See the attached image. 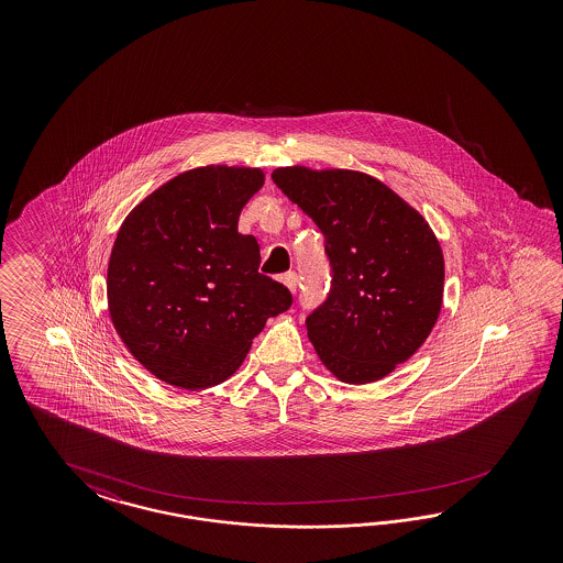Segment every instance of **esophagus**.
Instances as JSON below:
<instances>
[{
    "label": "esophagus",
    "instance_id": "obj_1",
    "mask_svg": "<svg viewBox=\"0 0 563 563\" xmlns=\"http://www.w3.org/2000/svg\"><path fill=\"white\" fill-rule=\"evenodd\" d=\"M280 280H283V285H285V287H287V289H289L290 292H295V289H297V274H283V278H280Z\"/></svg>",
    "mask_w": 563,
    "mask_h": 563
}]
</instances>
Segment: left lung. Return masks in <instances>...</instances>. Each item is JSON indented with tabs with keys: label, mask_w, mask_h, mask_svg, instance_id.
<instances>
[{
	"label": "left lung",
	"mask_w": 563,
	"mask_h": 563,
	"mask_svg": "<svg viewBox=\"0 0 563 563\" xmlns=\"http://www.w3.org/2000/svg\"><path fill=\"white\" fill-rule=\"evenodd\" d=\"M273 181L324 233L332 289L306 322L318 357L346 384L393 374L442 311L443 254L429 222L361 170L292 165Z\"/></svg>",
	"instance_id": "obj_1"
}]
</instances>
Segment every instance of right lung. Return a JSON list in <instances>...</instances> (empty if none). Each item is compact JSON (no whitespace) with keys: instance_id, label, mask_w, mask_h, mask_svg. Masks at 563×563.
Segmentation results:
<instances>
[{"instance_id":"obj_1","label":"right lung","mask_w":563,"mask_h":563,"mask_svg":"<svg viewBox=\"0 0 563 563\" xmlns=\"http://www.w3.org/2000/svg\"><path fill=\"white\" fill-rule=\"evenodd\" d=\"M264 186L256 167L206 165L154 189L121 222L107 266L113 328L137 363L184 390L235 374L289 289L257 273L239 214Z\"/></svg>"}]
</instances>
